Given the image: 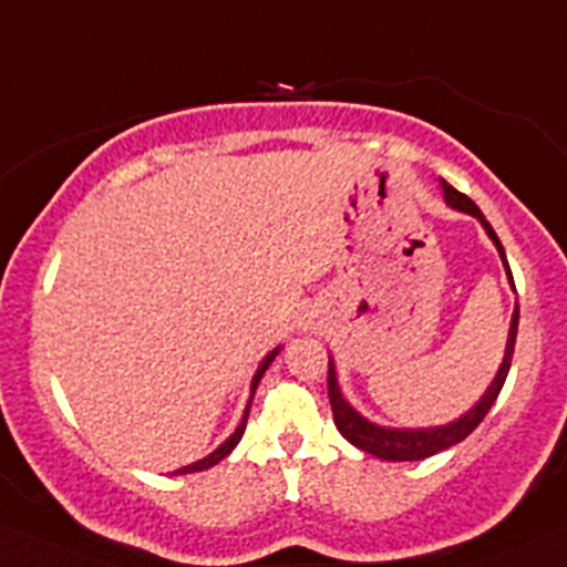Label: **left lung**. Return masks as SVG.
I'll list each match as a JSON object with an SVG mask.
<instances>
[{"instance_id":"1","label":"left lung","mask_w":567,"mask_h":567,"mask_svg":"<svg viewBox=\"0 0 567 567\" xmlns=\"http://www.w3.org/2000/svg\"><path fill=\"white\" fill-rule=\"evenodd\" d=\"M443 194H446L449 205L480 218L482 227L487 229V235H491L493 244H496V249H498V255H502L504 266H507V257H504L502 240H498V235L493 233V227L487 224V218L482 216L480 207H476L474 202L468 199V196L460 194L457 188H452L449 183H443ZM507 271H509V266H507ZM509 279H513V274H509ZM515 334H518V307H515V312H513V327H509L507 354H504L502 368H498L496 379H493V384L487 388V393L482 395L480 404H476L471 412H465L460 421L449 423V426H437V430H384V426H377V423L365 421V417L357 415V412L351 410V406L343 401V395H340V390H338V382H334V368H332V362H329L327 388H329V404H332L334 426H338V432L346 437V441L351 443V446L362 449V452L373 454V457H379V460H390V463H410V460H426V457H432V454L443 452V449L454 446V443L465 441V437H468L471 432H474L476 426L485 421V415L491 412L493 401H496L498 393H502L504 379H507V373H509V362H513Z\"/></svg>"}]
</instances>
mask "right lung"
Returning <instances> with one entry per match:
<instances>
[{"label": "right lung", "instance_id": "obj_1", "mask_svg": "<svg viewBox=\"0 0 567 567\" xmlns=\"http://www.w3.org/2000/svg\"><path fill=\"white\" fill-rule=\"evenodd\" d=\"M274 357H277V349L271 351V354L266 357V362H262L260 365V371L255 373V382H251V395H255V390H257V384H260V379H262V373H266V368L271 365V360ZM249 406H251V401H249ZM249 406H246V412H244V421H240V426L238 430L233 432V437H229L227 443H221V446L216 449V452L210 454V457H205V460H199V463H194V465H185V468H179L177 474H194V471H205V468H210V465H216V463H221L224 457H227L229 452H233L235 446H238V441L240 437H244V430H246V417H249Z\"/></svg>", "mask_w": 567, "mask_h": 567}]
</instances>
